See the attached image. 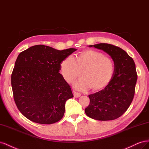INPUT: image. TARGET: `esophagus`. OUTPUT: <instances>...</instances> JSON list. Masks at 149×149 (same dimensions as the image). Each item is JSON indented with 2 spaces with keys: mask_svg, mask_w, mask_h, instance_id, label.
<instances>
[{
  "mask_svg": "<svg viewBox=\"0 0 149 149\" xmlns=\"http://www.w3.org/2000/svg\"><path fill=\"white\" fill-rule=\"evenodd\" d=\"M73 93H74V95L75 97H79L80 96H81V93H80L77 92H76L75 91H73Z\"/></svg>",
  "mask_w": 149,
  "mask_h": 149,
  "instance_id": "obj_1",
  "label": "esophagus"
}]
</instances>
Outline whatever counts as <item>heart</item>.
Listing matches in <instances>:
<instances>
[{"mask_svg": "<svg viewBox=\"0 0 149 149\" xmlns=\"http://www.w3.org/2000/svg\"><path fill=\"white\" fill-rule=\"evenodd\" d=\"M115 70L114 62L111 58L98 51L87 50L79 54L75 58L67 56L61 63V71L67 82H71L80 74L82 77L74 83V86L80 90L92 87L99 90L111 80Z\"/></svg>", "mask_w": 149, "mask_h": 149, "instance_id": "heart-1", "label": "heart"}]
</instances>
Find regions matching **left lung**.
I'll list each match as a JSON object with an SVG mask.
<instances>
[{
    "label": "left lung",
    "instance_id": "8db88e82",
    "mask_svg": "<svg viewBox=\"0 0 149 149\" xmlns=\"http://www.w3.org/2000/svg\"><path fill=\"white\" fill-rule=\"evenodd\" d=\"M102 50L114 62L113 77L104 89L88 95L90 104L85 109L89 117L97 120H112L120 117L133 100L137 80L133 58L125 50L109 44L88 45Z\"/></svg>",
    "mask_w": 149,
    "mask_h": 149
}]
</instances>
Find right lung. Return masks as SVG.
<instances>
[{
	"mask_svg": "<svg viewBox=\"0 0 149 149\" xmlns=\"http://www.w3.org/2000/svg\"><path fill=\"white\" fill-rule=\"evenodd\" d=\"M76 50H58L37 45L19 54L11 84L17 107L29 120L51 124L63 117L66 101L74 96L70 86L59 73L61 63Z\"/></svg>",
	"mask_w": 149,
	"mask_h": 149,
	"instance_id": "1",
	"label": "right lung"
}]
</instances>
